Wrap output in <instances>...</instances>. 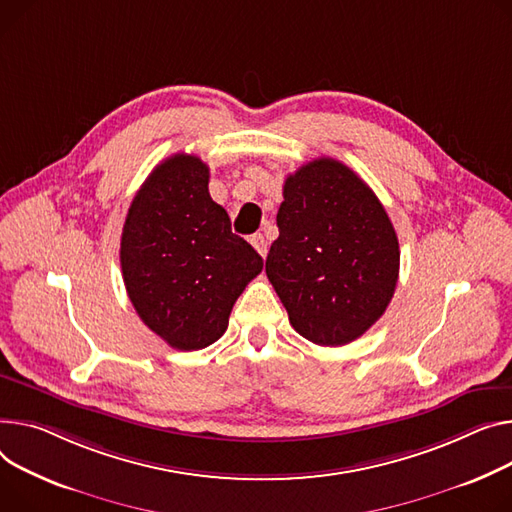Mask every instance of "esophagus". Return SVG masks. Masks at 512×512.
Wrapping results in <instances>:
<instances>
[{
  "instance_id": "obj_1",
  "label": "esophagus",
  "mask_w": 512,
  "mask_h": 512,
  "mask_svg": "<svg viewBox=\"0 0 512 512\" xmlns=\"http://www.w3.org/2000/svg\"><path fill=\"white\" fill-rule=\"evenodd\" d=\"M251 245L257 249V253H259L263 259L267 257V238H265L261 232H257V234L251 236Z\"/></svg>"
}]
</instances>
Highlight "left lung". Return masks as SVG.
Wrapping results in <instances>:
<instances>
[{
	"label": "left lung",
	"mask_w": 512,
	"mask_h": 512,
	"mask_svg": "<svg viewBox=\"0 0 512 512\" xmlns=\"http://www.w3.org/2000/svg\"><path fill=\"white\" fill-rule=\"evenodd\" d=\"M276 220L265 274L290 325L319 346L354 342L387 311L399 278L383 203L344 162L317 158L288 175Z\"/></svg>",
	"instance_id": "1"
}]
</instances>
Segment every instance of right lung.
Here are the masks:
<instances>
[{"instance_id":"1","label":"right lung","mask_w":512,"mask_h":512,"mask_svg":"<svg viewBox=\"0 0 512 512\" xmlns=\"http://www.w3.org/2000/svg\"><path fill=\"white\" fill-rule=\"evenodd\" d=\"M210 168L191 154L162 160L135 193L121 234V271L133 309L183 352L214 344L263 259L232 234L210 197Z\"/></svg>"}]
</instances>
